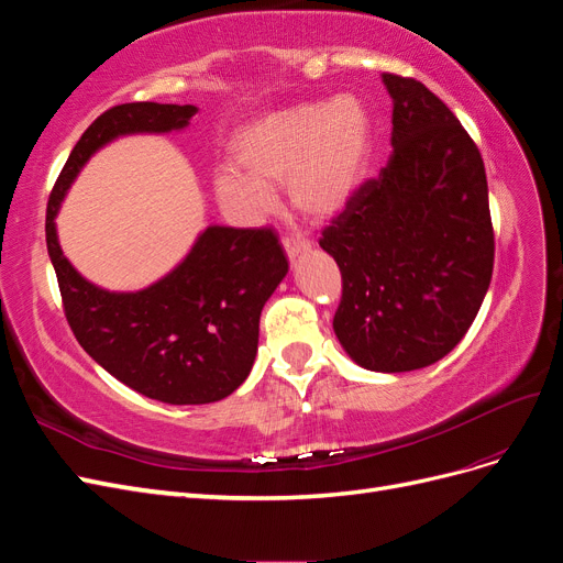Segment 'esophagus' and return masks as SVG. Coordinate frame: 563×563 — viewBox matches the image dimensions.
<instances>
[{"label": "esophagus", "mask_w": 563, "mask_h": 563, "mask_svg": "<svg viewBox=\"0 0 563 563\" xmlns=\"http://www.w3.org/2000/svg\"><path fill=\"white\" fill-rule=\"evenodd\" d=\"M282 244H284V251H286V255L288 258H298L300 253H305L310 249V242L308 240H302V236H284L282 240Z\"/></svg>", "instance_id": "obj_1"}]
</instances>
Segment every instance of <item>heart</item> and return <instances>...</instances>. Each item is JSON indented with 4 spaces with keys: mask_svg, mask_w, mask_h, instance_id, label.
Masks as SVG:
<instances>
[{
    "mask_svg": "<svg viewBox=\"0 0 563 563\" xmlns=\"http://www.w3.org/2000/svg\"><path fill=\"white\" fill-rule=\"evenodd\" d=\"M373 152V119L356 96L310 100L265 114L234 143L236 172H220V207L240 218H263L284 185L291 207L310 218L343 211L360 190Z\"/></svg>",
    "mask_w": 563,
    "mask_h": 563,
    "instance_id": "1",
    "label": "heart"
}]
</instances>
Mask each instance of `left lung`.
<instances>
[{
    "label": "left lung",
    "mask_w": 563,
    "mask_h": 563,
    "mask_svg": "<svg viewBox=\"0 0 563 563\" xmlns=\"http://www.w3.org/2000/svg\"><path fill=\"white\" fill-rule=\"evenodd\" d=\"M391 155L319 246L343 275L333 331L350 360L401 373L446 356L479 312L493 275L486 168L470 133L424 84L383 75Z\"/></svg>",
    "instance_id": "obj_1"
}]
</instances>
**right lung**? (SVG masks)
I'll list each match as a JSON object with an SVG mask.
<instances>
[{
	"label": "right lung",
	"mask_w": 563,
	"mask_h": 563,
	"mask_svg": "<svg viewBox=\"0 0 563 563\" xmlns=\"http://www.w3.org/2000/svg\"><path fill=\"white\" fill-rule=\"evenodd\" d=\"M195 114V106L110 108L81 133L46 207L48 258L77 343L119 383L176 406L220 401L246 380L258 352L263 305L288 272L277 234L209 225L166 277L117 294L84 279L65 258L56 216L100 147L131 133L180 131Z\"/></svg>",
	"instance_id": "add662e5"
}]
</instances>
